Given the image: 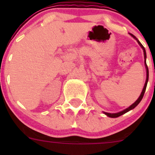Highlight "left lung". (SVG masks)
I'll list each match as a JSON object with an SVG mask.
<instances>
[{
    "label": "left lung",
    "instance_id": "left-lung-1",
    "mask_svg": "<svg viewBox=\"0 0 155 155\" xmlns=\"http://www.w3.org/2000/svg\"><path fill=\"white\" fill-rule=\"evenodd\" d=\"M130 34V35L132 36V37H134V38L135 39V40H137V42H138L139 45H140V46H141V48H143V52H144V58H145V68H146V80H145V85H144V87H143V91H142V93H141V94H140V96L139 97V98H138V99H137V101H136L135 102H134V104H132V105H131V106H130L129 107H128V108H127V109H124V110L121 111V112H118V113H109V112H104V114H105V115H107V116L110 117V118H117V117H119V116H121V115H123V114H124V113H126V112H129L130 110H131V109H134V108H135L136 107H137V106L139 104H140V101H142V99H143V96H144V94H145V89H146V86H147V83H148V66H147V64H146V61H145V60H146V52H145V49L144 46H143V45L141 44V43H140V42L138 40H137V37H135V36H134V35H133L132 34Z\"/></svg>",
    "mask_w": 155,
    "mask_h": 155
}]
</instances>
